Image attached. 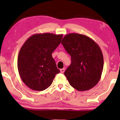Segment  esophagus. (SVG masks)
<instances>
[{"instance_id": "1", "label": "esophagus", "mask_w": 120, "mask_h": 120, "mask_svg": "<svg viewBox=\"0 0 120 120\" xmlns=\"http://www.w3.org/2000/svg\"><path fill=\"white\" fill-rule=\"evenodd\" d=\"M64 71H65V69L64 68L61 69H60V72H61V73H63L64 72Z\"/></svg>"}]
</instances>
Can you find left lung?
I'll list each match as a JSON object with an SVG mask.
<instances>
[{
    "label": "left lung",
    "mask_w": 120,
    "mask_h": 120,
    "mask_svg": "<svg viewBox=\"0 0 120 120\" xmlns=\"http://www.w3.org/2000/svg\"><path fill=\"white\" fill-rule=\"evenodd\" d=\"M61 43L71 56V64L64 72L70 85L80 91L92 89L100 81L103 69L100 47L89 37L77 33L65 35Z\"/></svg>",
    "instance_id": "8db88e82"
}]
</instances>
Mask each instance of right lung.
Here are the masks:
<instances>
[{"mask_svg": "<svg viewBox=\"0 0 120 120\" xmlns=\"http://www.w3.org/2000/svg\"><path fill=\"white\" fill-rule=\"evenodd\" d=\"M62 38V34H35L21 48L17 59L18 71L22 81L31 90H46L60 72L52 53L60 44Z\"/></svg>", "mask_w": 120, "mask_h": 120, "instance_id": "right-lung-1", "label": "right lung"}]
</instances>
